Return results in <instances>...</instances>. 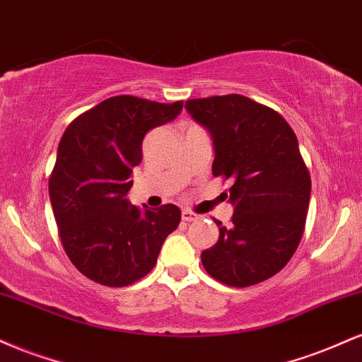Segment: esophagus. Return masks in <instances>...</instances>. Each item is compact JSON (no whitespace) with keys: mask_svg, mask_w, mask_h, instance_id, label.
Returning <instances> with one entry per match:
<instances>
[{"mask_svg":"<svg viewBox=\"0 0 362 362\" xmlns=\"http://www.w3.org/2000/svg\"><path fill=\"white\" fill-rule=\"evenodd\" d=\"M182 219H184V221H187V223L197 221L199 216L192 213V211H189V209H182Z\"/></svg>","mask_w":362,"mask_h":362,"instance_id":"obj_1","label":"esophagus"}]
</instances>
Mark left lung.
<instances>
[{"instance_id": "8db88e82", "label": "left lung", "mask_w": 362, "mask_h": 362, "mask_svg": "<svg viewBox=\"0 0 362 362\" xmlns=\"http://www.w3.org/2000/svg\"><path fill=\"white\" fill-rule=\"evenodd\" d=\"M185 109L213 139V175L233 182L231 224L214 219L219 238L201 253L202 265L223 284H259L288 264L305 230L311 180L296 134L243 95L195 98Z\"/></svg>"}]
</instances>
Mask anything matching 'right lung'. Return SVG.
Here are the masks:
<instances>
[{"instance_id": "1", "label": "right lung", "mask_w": 362, "mask_h": 362, "mask_svg": "<svg viewBox=\"0 0 362 362\" xmlns=\"http://www.w3.org/2000/svg\"><path fill=\"white\" fill-rule=\"evenodd\" d=\"M182 107L119 95L81 114L62 134L49 197L66 255L88 279L110 288L139 281L177 230L175 204L138 209L126 195L146 132L175 119Z\"/></svg>"}]
</instances>
